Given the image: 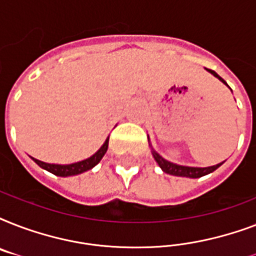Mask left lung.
<instances>
[{"instance_id": "8db88e82", "label": "left lung", "mask_w": 256, "mask_h": 256, "mask_svg": "<svg viewBox=\"0 0 256 256\" xmlns=\"http://www.w3.org/2000/svg\"><path fill=\"white\" fill-rule=\"evenodd\" d=\"M208 73H211L214 77H216L220 82H223L224 85H227L226 82H224V80H222V78L219 77L218 74L215 73L214 70H208L206 69ZM228 86V85H227ZM152 156H154V160H156V162L158 164H160V168H162V171L164 172H166V174H170V175H175V176H186V178H200V176H204V175L210 174V172H212V171H215L216 168H219V166H222V164H215V166H208V168H191V166H182V164H172V162H170V160H164V156H160L158 152L154 150V148H152Z\"/></svg>"}]
</instances>
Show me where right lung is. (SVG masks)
<instances>
[{
  "label": "right lung",
  "instance_id": "1",
  "mask_svg": "<svg viewBox=\"0 0 256 256\" xmlns=\"http://www.w3.org/2000/svg\"><path fill=\"white\" fill-rule=\"evenodd\" d=\"M108 148V136L106 138V140L104 142V144L100 146V150L92 154V156H88L86 160H80V162H76V164H46V162H42V160H38L36 158H32V160L36 162V164L42 168L44 170L49 171L52 174L57 175V176H73V175H78L85 172L88 170H92L96 164H100V160L104 158V156L106 154Z\"/></svg>",
  "mask_w": 256,
  "mask_h": 256
}]
</instances>
